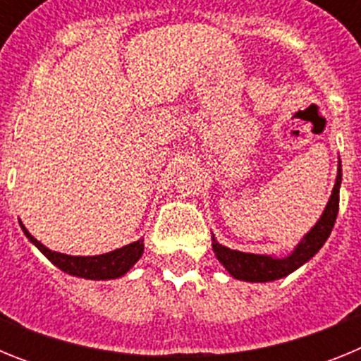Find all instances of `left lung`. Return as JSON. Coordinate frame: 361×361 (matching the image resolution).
Instances as JSON below:
<instances>
[{
  "mask_svg": "<svg viewBox=\"0 0 361 361\" xmlns=\"http://www.w3.org/2000/svg\"><path fill=\"white\" fill-rule=\"evenodd\" d=\"M340 184H342V162L338 161L336 183H334L333 191H331L329 202L325 206L317 224L305 233L304 238L296 244V247L289 255H286V257H271V255L244 253V251L226 247L220 242H216L215 235H213L212 245L216 260L226 267V271L233 279L244 280V282H273V280H280L283 276L291 275L293 271L309 262L322 250L325 240L329 238L338 215Z\"/></svg>",
  "mask_w": 361,
  "mask_h": 361,
  "instance_id": "left-lung-1",
  "label": "left lung"
}]
</instances>
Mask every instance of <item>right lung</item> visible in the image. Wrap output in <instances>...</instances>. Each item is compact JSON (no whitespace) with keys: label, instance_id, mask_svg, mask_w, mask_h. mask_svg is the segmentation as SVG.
Returning a JSON list of instances; mask_svg holds the SVG:
<instances>
[{"label":"right lung","instance_id":"right-lung-1","mask_svg":"<svg viewBox=\"0 0 361 361\" xmlns=\"http://www.w3.org/2000/svg\"><path fill=\"white\" fill-rule=\"evenodd\" d=\"M19 226L27 235L28 240L36 245L37 250L49 258L50 262L61 271H65L66 275L79 276V279L86 280H114L121 279L135 266V262L145 253V240L132 242L128 245H123L119 250H114L110 253L95 255V257H72V255L57 253V251L49 250L47 245L41 244L36 237H32L28 229L25 228L23 222L19 220Z\"/></svg>","mask_w":361,"mask_h":361}]
</instances>
